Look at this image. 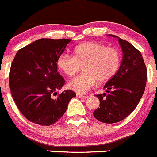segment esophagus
I'll use <instances>...</instances> for the list:
<instances>
[{"instance_id":"esophagus-1","label":"esophagus","mask_w":157,"mask_h":157,"mask_svg":"<svg viewBox=\"0 0 157 157\" xmlns=\"http://www.w3.org/2000/svg\"><path fill=\"white\" fill-rule=\"evenodd\" d=\"M76 97L78 98H83V99L87 98V96H85V95H83V94H78V93L76 94Z\"/></svg>"}]
</instances>
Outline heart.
I'll return each instance as SVG.
<instances>
[{
  "label": "heart",
  "mask_w": 157,
  "mask_h": 157,
  "mask_svg": "<svg viewBox=\"0 0 157 157\" xmlns=\"http://www.w3.org/2000/svg\"><path fill=\"white\" fill-rule=\"evenodd\" d=\"M73 56L61 54L56 60L58 69L68 76H74L83 67L85 72L69 82V88L82 94L98 82L109 80L116 74L121 63V54L113 47L88 41L74 49Z\"/></svg>",
  "instance_id": "1"
}]
</instances>
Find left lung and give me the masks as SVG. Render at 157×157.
<instances>
[{
  "label": "left lung",
  "mask_w": 157,
  "mask_h": 157,
  "mask_svg": "<svg viewBox=\"0 0 157 157\" xmlns=\"http://www.w3.org/2000/svg\"><path fill=\"white\" fill-rule=\"evenodd\" d=\"M119 42L123 53L120 67L105 85L108 94L95 95L100 107L94 111V116L108 124L120 122L133 112L144 92L147 78L141 53L125 40L119 38Z\"/></svg>",
  "instance_id": "left-lung-1"
}]
</instances>
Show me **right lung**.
<instances>
[{
  "label": "right lung",
  "instance_id": "1",
  "mask_svg": "<svg viewBox=\"0 0 157 157\" xmlns=\"http://www.w3.org/2000/svg\"><path fill=\"white\" fill-rule=\"evenodd\" d=\"M71 41L38 39L19 50L11 63V95L21 113L33 123L46 126L54 124L75 97L71 90L57 93L65 80L57 72L56 60Z\"/></svg>",
  "mask_w": 157,
  "mask_h": 157
}]
</instances>
